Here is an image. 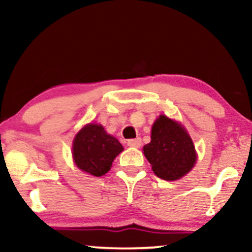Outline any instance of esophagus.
I'll list each match as a JSON object with an SVG mask.
<instances>
[{
    "mask_svg": "<svg viewBox=\"0 0 252 252\" xmlns=\"http://www.w3.org/2000/svg\"><path fill=\"white\" fill-rule=\"evenodd\" d=\"M128 146L129 147H134V148H140L141 144H142V141H141L140 137L137 138H131V140H128Z\"/></svg>",
    "mask_w": 252,
    "mask_h": 252,
    "instance_id": "34e87169",
    "label": "esophagus"
}]
</instances>
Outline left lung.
I'll return each mask as SVG.
<instances>
[{"instance_id":"obj_1","label":"left lung","mask_w":252,"mask_h":252,"mask_svg":"<svg viewBox=\"0 0 252 252\" xmlns=\"http://www.w3.org/2000/svg\"><path fill=\"white\" fill-rule=\"evenodd\" d=\"M152 141L143 147L153 172L163 180H178L193 168L196 154L182 126L161 115L152 128Z\"/></svg>"}]
</instances>
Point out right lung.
I'll use <instances>...</instances> for the list:
<instances>
[{
  "label": "right lung",
  "instance_id": "1",
  "mask_svg": "<svg viewBox=\"0 0 252 252\" xmlns=\"http://www.w3.org/2000/svg\"><path fill=\"white\" fill-rule=\"evenodd\" d=\"M123 150L114 136L108 135L102 126L88 124L73 141V160L83 172L94 176L108 173L115 158Z\"/></svg>",
  "mask_w": 252,
  "mask_h": 252
}]
</instances>
